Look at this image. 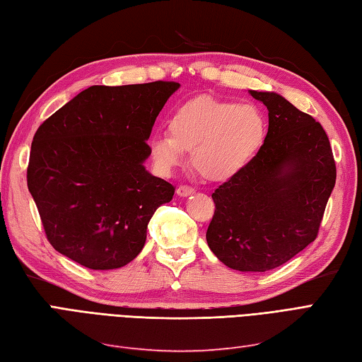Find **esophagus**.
Masks as SVG:
<instances>
[{
    "mask_svg": "<svg viewBox=\"0 0 362 362\" xmlns=\"http://www.w3.org/2000/svg\"><path fill=\"white\" fill-rule=\"evenodd\" d=\"M195 192V189L190 187V186H180L178 189H176V193H178V197H189L192 195V193Z\"/></svg>",
    "mask_w": 362,
    "mask_h": 362,
    "instance_id": "obj_1",
    "label": "esophagus"
}]
</instances>
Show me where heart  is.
I'll use <instances>...</instances> for the list:
<instances>
[{
  "label": "heart",
  "instance_id": "obj_1",
  "mask_svg": "<svg viewBox=\"0 0 362 362\" xmlns=\"http://www.w3.org/2000/svg\"><path fill=\"white\" fill-rule=\"evenodd\" d=\"M169 134L153 135L148 141L158 170L173 172L192 151V163L204 178L226 181L259 152L266 119L253 104L198 96L175 110Z\"/></svg>",
  "mask_w": 362,
  "mask_h": 362
}]
</instances>
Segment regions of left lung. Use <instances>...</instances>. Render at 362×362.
Here are the masks:
<instances>
[{"label":"left lung","mask_w":362,"mask_h":362,"mask_svg":"<svg viewBox=\"0 0 362 362\" xmlns=\"http://www.w3.org/2000/svg\"><path fill=\"white\" fill-rule=\"evenodd\" d=\"M249 93L269 110L267 135L253 160L211 193L206 240L227 267L267 272L315 241L337 165L327 134L310 115L279 93Z\"/></svg>","instance_id":"obj_1"}]
</instances>
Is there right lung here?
I'll use <instances>...</instances> for the list:
<instances>
[{
    "mask_svg": "<svg viewBox=\"0 0 362 362\" xmlns=\"http://www.w3.org/2000/svg\"><path fill=\"white\" fill-rule=\"evenodd\" d=\"M178 89L173 81L92 86L38 127L28 187L57 252L110 270L143 250L148 221L175 193L146 170V141Z\"/></svg>",
    "mask_w": 362,
    "mask_h": 362,
    "instance_id": "right-lung-1",
    "label": "right lung"
}]
</instances>
